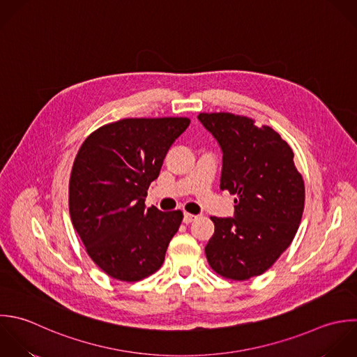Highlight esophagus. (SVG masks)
Masks as SVG:
<instances>
[{"mask_svg": "<svg viewBox=\"0 0 357 357\" xmlns=\"http://www.w3.org/2000/svg\"><path fill=\"white\" fill-rule=\"evenodd\" d=\"M196 218H197L196 215L189 214V213H185V215H183V222H185V224H190V222H193Z\"/></svg>", "mask_w": 357, "mask_h": 357, "instance_id": "34e87169", "label": "esophagus"}]
</instances>
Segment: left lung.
<instances>
[{"instance_id": "1", "label": "left lung", "mask_w": 357, "mask_h": 357, "mask_svg": "<svg viewBox=\"0 0 357 357\" xmlns=\"http://www.w3.org/2000/svg\"><path fill=\"white\" fill-rule=\"evenodd\" d=\"M218 140L221 190L235 195V217H211L206 246L210 267L221 277L246 281L261 275L292 243L305 208V182L294 151L273 128L231 112H200Z\"/></svg>"}]
</instances>
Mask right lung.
<instances>
[{
  "mask_svg": "<svg viewBox=\"0 0 357 357\" xmlns=\"http://www.w3.org/2000/svg\"><path fill=\"white\" fill-rule=\"evenodd\" d=\"M189 123L185 116L123 118L82 143L69 178V214L87 255L108 277L136 282L162 266L183 213L146 208L144 197Z\"/></svg>",
  "mask_w": 357,
  "mask_h": 357,
  "instance_id": "obj_1",
  "label": "right lung"
}]
</instances>
